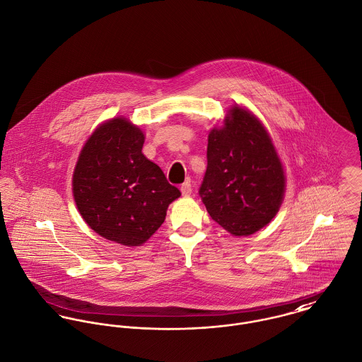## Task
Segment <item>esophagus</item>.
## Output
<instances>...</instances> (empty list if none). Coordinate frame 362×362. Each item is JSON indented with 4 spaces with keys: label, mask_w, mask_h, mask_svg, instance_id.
I'll list each match as a JSON object with an SVG mask.
<instances>
[{
    "label": "esophagus",
    "mask_w": 362,
    "mask_h": 362,
    "mask_svg": "<svg viewBox=\"0 0 362 362\" xmlns=\"http://www.w3.org/2000/svg\"><path fill=\"white\" fill-rule=\"evenodd\" d=\"M181 194L184 195V197H188V195H191V192H192V185H191V181H185L182 185H181Z\"/></svg>",
    "instance_id": "esophagus-1"
}]
</instances>
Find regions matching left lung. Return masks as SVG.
<instances>
[{"label": "left lung", "instance_id": "left-lung-1", "mask_svg": "<svg viewBox=\"0 0 362 362\" xmlns=\"http://www.w3.org/2000/svg\"><path fill=\"white\" fill-rule=\"evenodd\" d=\"M207 168L199 195L210 217L233 235L264 227L283 202L286 178L258 118L234 105L207 139Z\"/></svg>", "mask_w": 362, "mask_h": 362}]
</instances>
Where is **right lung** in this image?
I'll use <instances>...</instances> for the list:
<instances>
[{"label": "right lung", "instance_id": "add662e5", "mask_svg": "<svg viewBox=\"0 0 362 362\" xmlns=\"http://www.w3.org/2000/svg\"><path fill=\"white\" fill-rule=\"evenodd\" d=\"M144 132L125 118L102 124L85 144L72 178L78 210L104 238L127 247L148 241L181 192L142 153Z\"/></svg>", "mask_w": 362, "mask_h": 362}]
</instances>
